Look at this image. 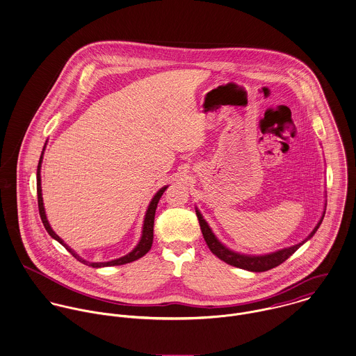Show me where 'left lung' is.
I'll return each instance as SVG.
<instances>
[{
    "instance_id": "1",
    "label": "left lung",
    "mask_w": 356,
    "mask_h": 356,
    "mask_svg": "<svg viewBox=\"0 0 356 356\" xmlns=\"http://www.w3.org/2000/svg\"><path fill=\"white\" fill-rule=\"evenodd\" d=\"M325 211H326V204H325V207H323V216H321V219L318 220L317 226L313 228V231H312L302 242H299V243H296V245H292L290 248H284V249H280V250L268 253V254L253 256V254L238 253V252H234V250L228 249L226 245H223V243L218 239V236L213 234L212 228L207 223V220L202 218L201 212H200L198 208L195 207V215H197V219H198V223H200V228H201L202 236H204V239H205V242H207L209 250H211L218 259L225 261L228 265H232V266H236V268L249 270V272H265V270H269V269H272V268H275V266L283 264V262L289 259L290 256H292L303 243H306L309 239H312V236L316 234V231L320 228L321 223H323Z\"/></svg>"
}]
</instances>
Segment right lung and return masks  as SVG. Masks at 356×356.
Wrapping results in <instances>:
<instances>
[{
  "instance_id": "obj_1",
  "label": "right lung",
  "mask_w": 356,
  "mask_h": 356,
  "mask_svg": "<svg viewBox=\"0 0 356 356\" xmlns=\"http://www.w3.org/2000/svg\"><path fill=\"white\" fill-rule=\"evenodd\" d=\"M44 148H46V144L43 147V151H42V155H40V159H39V164H38V170H36V192H38V207H39V215H40V219H42V223L46 228V231L49 232V235L56 239L57 242H60L65 249L74 257L76 259H79L80 262L88 265V266H92V268H103V266H115V265H124V264H128L131 261H136V259H141L143 256H145L151 246H152V242H154V220H155V212H156V208H158V202L161 200L164 191L168 188V185L163 186L162 189H159L156 194L152 197L149 205H148V209L145 212V216H144V223H143V231H141V238L138 241V243L134 246V249L129 252L127 256H122L120 259H111V261H103V262H91V261H87V259L80 257L73 249H70V246H67L65 243L64 241L53 231V228L50 226L47 218H46V212H44V207H43V197H42V186H40V167H42V159H43V152H44Z\"/></svg>"
}]
</instances>
